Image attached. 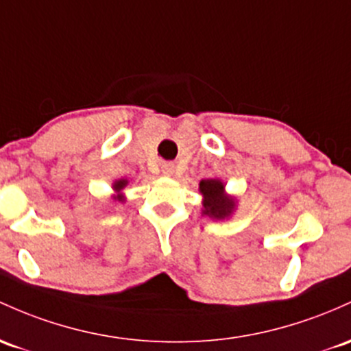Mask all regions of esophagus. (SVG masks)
Segmentation results:
<instances>
[{"instance_id": "1", "label": "esophagus", "mask_w": 351, "mask_h": 351, "mask_svg": "<svg viewBox=\"0 0 351 351\" xmlns=\"http://www.w3.org/2000/svg\"><path fill=\"white\" fill-rule=\"evenodd\" d=\"M161 173H163L165 176H173V173H175V165L173 163H163L161 165Z\"/></svg>"}]
</instances>
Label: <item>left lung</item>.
I'll list each match as a JSON object with an SVG mask.
<instances>
[{"label":"left lung","mask_w":351,"mask_h":351,"mask_svg":"<svg viewBox=\"0 0 351 351\" xmlns=\"http://www.w3.org/2000/svg\"><path fill=\"white\" fill-rule=\"evenodd\" d=\"M199 193L203 196L202 215L213 219H228L237 211V196L228 195L225 183L218 178H208L199 182Z\"/></svg>","instance_id":"left-lung-1"}]
</instances>
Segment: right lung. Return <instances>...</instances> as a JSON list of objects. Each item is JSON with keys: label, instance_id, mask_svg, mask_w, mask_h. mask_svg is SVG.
<instances>
[{"label": "right lung", "instance_id": "obj_1", "mask_svg": "<svg viewBox=\"0 0 351 351\" xmlns=\"http://www.w3.org/2000/svg\"><path fill=\"white\" fill-rule=\"evenodd\" d=\"M128 186V180L125 178H119V180H114L113 184H111V188L114 190V195H111V199L114 202V205L117 203H125L126 202V196L123 193V190Z\"/></svg>", "mask_w": 351, "mask_h": 351}]
</instances>
